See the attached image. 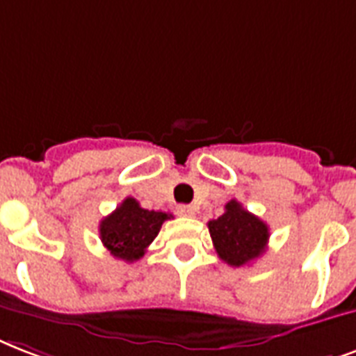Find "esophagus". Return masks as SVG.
Instances as JSON below:
<instances>
[{"instance_id": "obj_1", "label": "esophagus", "mask_w": 356, "mask_h": 356, "mask_svg": "<svg viewBox=\"0 0 356 356\" xmlns=\"http://www.w3.org/2000/svg\"><path fill=\"white\" fill-rule=\"evenodd\" d=\"M176 211H178V216H181V217L195 216V208H193V206H187V204H181V206H178V208H176Z\"/></svg>"}]
</instances>
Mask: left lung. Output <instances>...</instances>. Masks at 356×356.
<instances>
[{
	"mask_svg": "<svg viewBox=\"0 0 356 356\" xmlns=\"http://www.w3.org/2000/svg\"><path fill=\"white\" fill-rule=\"evenodd\" d=\"M209 236L217 254L232 267L247 266L264 254L269 241V228L238 200L225 206V213L208 222Z\"/></svg>",
	"mask_w": 356,
	"mask_h": 356,
	"instance_id": "left-lung-1",
	"label": "left lung"
}]
</instances>
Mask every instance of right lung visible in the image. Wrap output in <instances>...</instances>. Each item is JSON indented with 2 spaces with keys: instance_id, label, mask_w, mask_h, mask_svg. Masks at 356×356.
Here are the masks:
<instances>
[{
  "instance_id": "right-lung-1",
  "label": "right lung",
  "mask_w": 356,
  "mask_h": 356,
  "mask_svg": "<svg viewBox=\"0 0 356 356\" xmlns=\"http://www.w3.org/2000/svg\"><path fill=\"white\" fill-rule=\"evenodd\" d=\"M170 213L140 208L134 197L124 198L111 216L102 219L100 239L115 258L135 261L145 256L148 245L159 234V228Z\"/></svg>"
}]
</instances>
